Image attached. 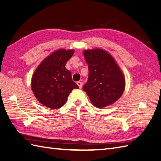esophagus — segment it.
Returning <instances> with one entry per match:
<instances>
[{
  "mask_svg": "<svg viewBox=\"0 0 161 161\" xmlns=\"http://www.w3.org/2000/svg\"><path fill=\"white\" fill-rule=\"evenodd\" d=\"M77 85H78V86H79V87L80 89H81L82 88V83L81 82H80V81H79V82H77Z\"/></svg>",
  "mask_w": 161,
  "mask_h": 161,
  "instance_id": "1",
  "label": "esophagus"
}]
</instances>
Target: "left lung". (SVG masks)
Segmentation results:
<instances>
[{
    "label": "left lung",
    "instance_id": "1",
    "mask_svg": "<svg viewBox=\"0 0 161 161\" xmlns=\"http://www.w3.org/2000/svg\"><path fill=\"white\" fill-rule=\"evenodd\" d=\"M89 65V79L83 90L92 104L103 108L114 103L125 90V79L122 70L110 53L101 48L83 51Z\"/></svg>",
    "mask_w": 161,
    "mask_h": 161
}]
</instances>
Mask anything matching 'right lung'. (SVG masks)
<instances>
[{
	"label": "right lung",
	"mask_w": 161,
	"mask_h": 161,
	"mask_svg": "<svg viewBox=\"0 0 161 161\" xmlns=\"http://www.w3.org/2000/svg\"><path fill=\"white\" fill-rule=\"evenodd\" d=\"M74 50L58 49L43 60L31 78V89L40 103L53 109L60 108L73 89L79 87L65 67Z\"/></svg>",
	"instance_id": "1"
}]
</instances>
